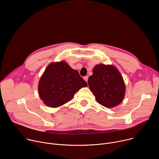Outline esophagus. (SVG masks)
Masks as SVG:
<instances>
[{"instance_id": "esophagus-1", "label": "esophagus", "mask_w": 159, "mask_h": 159, "mask_svg": "<svg viewBox=\"0 0 159 159\" xmlns=\"http://www.w3.org/2000/svg\"><path fill=\"white\" fill-rule=\"evenodd\" d=\"M84 79L86 82H88V76H85V77H84Z\"/></svg>"}]
</instances>
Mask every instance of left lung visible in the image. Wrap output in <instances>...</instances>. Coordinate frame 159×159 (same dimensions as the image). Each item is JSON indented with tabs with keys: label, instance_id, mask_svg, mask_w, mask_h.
Listing matches in <instances>:
<instances>
[{
	"label": "left lung",
	"instance_id": "obj_1",
	"mask_svg": "<svg viewBox=\"0 0 159 159\" xmlns=\"http://www.w3.org/2000/svg\"><path fill=\"white\" fill-rule=\"evenodd\" d=\"M88 79L89 89L97 102L107 108H113L122 102L125 86L122 75L113 65L99 64Z\"/></svg>",
	"mask_w": 159,
	"mask_h": 159
}]
</instances>
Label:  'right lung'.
<instances>
[{
  "label": "right lung",
  "instance_id": "add662e5",
  "mask_svg": "<svg viewBox=\"0 0 159 159\" xmlns=\"http://www.w3.org/2000/svg\"><path fill=\"white\" fill-rule=\"evenodd\" d=\"M88 86L77 70L64 61L50 63L38 85L40 98L46 106L57 108L70 102L82 88Z\"/></svg>",
  "mask_w": 159,
  "mask_h": 159
}]
</instances>
